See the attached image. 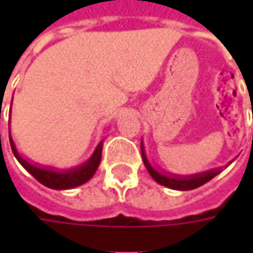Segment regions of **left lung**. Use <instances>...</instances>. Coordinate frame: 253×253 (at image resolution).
<instances>
[{
    "mask_svg": "<svg viewBox=\"0 0 253 253\" xmlns=\"http://www.w3.org/2000/svg\"><path fill=\"white\" fill-rule=\"evenodd\" d=\"M141 152H142V159H143V163L146 166V169L149 171L152 177L155 179V181H158L162 186H166L169 189L174 190H193L197 189L200 186L206 184L207 181H210L211 179H214L217 174L219 173V170H211V171H207V173H203V174H197V176H191V177H169V176H165V174H161L158 173L156 170L152 168L149 165V162L145 156V152H143V146L141 143Z\"/></svg>",
    "mask_w": 253,
    "mask_h": 253,
    "instance_id": "1",
    "label": "left lung"
}]
</instances>
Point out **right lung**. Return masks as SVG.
Instances as JSON below:
<instances>
[{
    "label": "right lung",
    "instance_id": "add662e5",
    "mask_svg": "<svg viewBox=\"0 0 253 253\" xmlns=\"http://www.w3.org/2000/svg\"><path fill=\"white\" fill-rule=\"evenodd\" d=\"M9 143H11V149L14 152L15 158L18 159V162L24 166L25 169L28 170L35 179L38 180L39 183H42L43 186L49 187V189L54 190H66V189H73L77 187L80 184H84L85 181L91 179L92 174L95 173V170L98 168L100 162H101V151H102V143H100L97 146V149L94 152L90 161L87 162L85 165L77 168V169L67 170V171H54L50 169H41L36 168L34 165H31L29 162H26L19 156V153L16 152L12 138L9 135Z\"/></svg>",
    "mask_w": 253,
    "mask_h": 253
}]
</instances>
